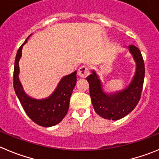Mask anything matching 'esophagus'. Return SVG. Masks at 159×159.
<instances>
[{
  "label": "esophagus",
  "mask_w": 159,
  "mask_h": 159,
  "mask_svg": "<svg viewBox=\"0 0 159 159\" xmlns=\"http://www.w3.org/2000/svg\"><path fill=\"white\" fill-rule=\"evenodd\" d=\"M89 75V68L87 66H81L78 70V75L80 78H86Z\"/></svg>",
  "instance_id": "obj_1"
}]
</instances>
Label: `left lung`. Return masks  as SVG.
<instances>
[{
	"instance_id": "8db88e82",
	"label": "left lung",
	"mask_w": 159,
	"mask_h": 159,
	"mask_svg": "<svg viewBox=\"0 0 159 159\" xmlns=\"http://www.w3.org/2000/svg\"><path fill=\"white\" fill-rule=\"evenodd\" d=\"M128 48L136 62V72L130 84L125 89L108 94L103 91V84L96 71L93 70L92 75L86 78L95 111L105 119L116 121L124 118L140 101L144 80V62L139 48L133 44L128 46Z\"/></svg>"
}]
</instances>
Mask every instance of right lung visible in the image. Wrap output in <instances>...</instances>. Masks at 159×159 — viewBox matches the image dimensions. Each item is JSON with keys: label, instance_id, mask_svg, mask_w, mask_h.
<instances>
[{"label": "right lung", "instance_id": "obj_1", "mask_svg": "<svg viewBox=\"0 0 159 159\" xmlns=\"http://www.w3.org/2000/svg\"><path fill=\"white\" fill-rule=\"evenodd\" d=\"M27 39L20 46L15 59L13 75L14 89L29 118L41 126L51 127L60 122L67 113L70 99L77 82V71L63 77L55 91L48 98L36 100L30 97L25 93L19 78V61L22 56L23 46L26 44Z\"/></svg>", "mask_w": 159, "mask_h": 159}]
</instances>
